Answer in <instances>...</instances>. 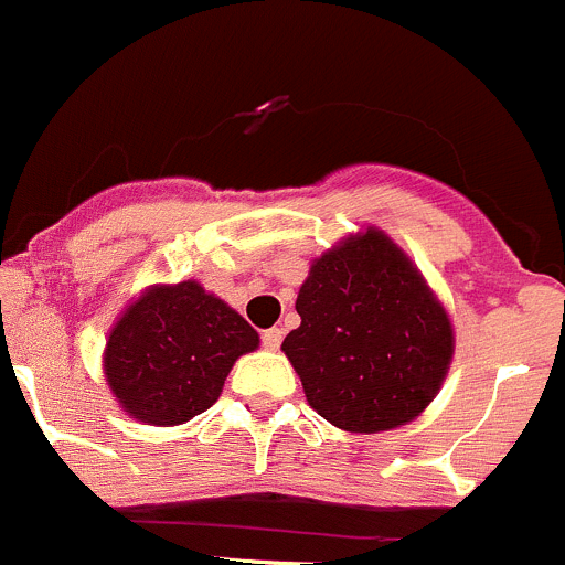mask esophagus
I'll return each mask as SVG.
<instances>
[{
  "label": "esophagus",
  "instance_id": "34e87169",
  "mask_svg": "<svg viewBox=\"0 0 565 565\" xmlns=\"http://www.w3.org/2000/svg\"><path fill=\"white\" fill-rule=\"evenodd\" d=\"M281 337H284L281 329H267L265 334H262V345H265L267 351H278V345H281Z\"/></svg>",
  "mask_w": 565,
  "mask_h": 565
}]
</instances>
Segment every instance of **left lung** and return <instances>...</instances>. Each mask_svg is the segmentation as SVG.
<instances>
[{"mask_svg":"<svg viewBox=\"0 0 565 565\" xmlns=\"http://www.w3.org/2000/svg\"><path fill=\"white\" fill-rule=\"evenodd\" d=\"M295 309L300 326L281 351L309 407L337 429L409 424L449 373V315L407 253L371 225L315 258Z\"/></svg>","mask_w":565,"mask_h":565,"instance_id":"1","label":"left lung"}]
</instances>
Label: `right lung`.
<instances>
[{
    "mask_svg": "<svg viewBox=\"0 0 565 565\" xmlns=\"http://www.w3.org/2000/svg\"><path fill=\"white\" fill-rule=\"evenodd\" d=\"M256 348V329L198 281L156 284L114 323L103 371L130 418L178 426L217 402L234 362Z\"/></svg>",
    "mask_w": 565,
    "mask_h": 565,
    "instance_id": "obj_1",
    "label": "right lung"
}]
</instances>
